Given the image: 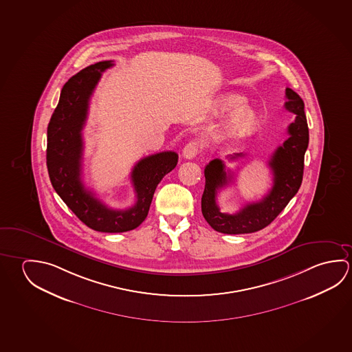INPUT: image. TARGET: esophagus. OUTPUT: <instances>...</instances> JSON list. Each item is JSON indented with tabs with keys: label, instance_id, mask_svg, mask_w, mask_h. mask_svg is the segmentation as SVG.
Wrapping results in <instances>:
<instances>
[{
	"label": "esophagus",
	"instance_id": "obj_1",
	"mask_svg": "<svg viewBox=\"0 0 352 352\" xmlns=\"http://www.w3.org/2000/svg\"><path fill=\"white\" fill-rule=\"evenodd\" d=\"M199 147H200V144L197 141H190L189 144H185V147L183 148V157L186 160L195 158L199 153Z\"/></svg>",
	"mask_w": 352,
	"mask_h": 352
}]
</instances>
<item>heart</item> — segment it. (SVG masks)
Returning <instances> with one entry per match:
<instances>
[{"label": "heart", "mask_w": 352, "mask_h": 352, "mask_svg": "<svg viewBox=\"0 0 352 352\" xmlns=\"http://www.w3.org/2000/svg\"><path fill=\"white\" fill-rule=\"evenodd\" d=\"M245 98L236 93H227L217 100L214 111L219 116L234 113L221 129L219 135L225 140H241L252 136L260 125V116L252 108H241Z\"/></svg>", "instance_id": "b5f03b06"}]
</instances>
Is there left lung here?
Wrapping results in <instances>:
<instances>
[{
    "label": "left lung",
    "mask_w": 352,
    "mask_h": 352,
    "mask_svg": "<svg viewBox=\"0 0 352 352\" xmlns=\"http://www.w3.org/2000/svg\"><path fill=\"white\" fill-rule=\"evenodd\" d=\"M285 108L296 114V119L287 127L289 135L283 146L277 147L269 161L274 184L263 200L247 204L236 213L221 212L216 202L217 191L228 184L231 175L225 170V163L216 158L205 167V190L201 197V211L208 225L214 231L226 234L253 233L265 228L287 206L289 200L300 189L303 178L305 153L309 142V131L305 114V103L297 93L286 88ZM243 157L238 153L231 157Z\"/></svg>",
    "instance_id": "left-lung-1"
}]
</instances>
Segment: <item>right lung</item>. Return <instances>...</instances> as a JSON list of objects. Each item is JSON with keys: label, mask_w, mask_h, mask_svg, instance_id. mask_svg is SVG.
Masks as SVG:
<instances>
[{"label": "right lung", "mask_w": 352, "mask_h": 352, "mask_svg": "<svg viewBox=\"0 0 352 352\" xmlns=\"http://www.w3.org/2000/svg\"><path fill=\"white\" fill-rule=\"evenodd\" d=\"M111 66L113 61L91 65L65 83L47 125V166L54 189L85 225L94 231L120 233L135 230L144 222L157 185L175 168L178 155L173 151L160 152L135 164L131 182L136 202L133 208H108L92 191L87 190L82 182V129L93 91L102 72Z\"/></svg>", "instance_id": "1"}]
</instances>
